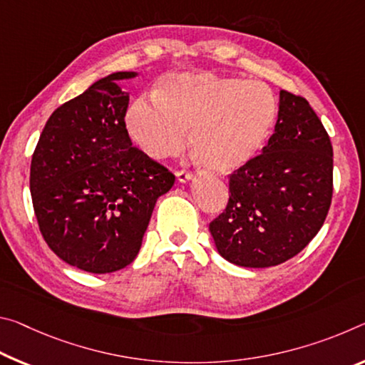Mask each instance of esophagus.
<instances>
[{
  "instance_id": "obj_1",
  "label": "esophagus",
  "mask_w": 365,
  "mask_h": 365,
  "mask_svg": "<svg viewBox=\"0 0 365 365\" xmlns=\"http://www.w3.org/2000/svg\"><path fill=\"white\" fill-rule=\"evenodd\" d=\"M177 180L180 183H188V182L193 180V175L190 172H185V170L177 172Z\"/></svg>"
}]
</instances>
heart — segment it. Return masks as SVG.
I'll use <instances>...</instances> for the list:
<instances>
[{"label":"heart","instance_id":"1","mask_svg":"<svg viewBox=\"0 0 365 365\" xmlns=\"http://www.w3.org/2000/svg\"><path fill=\"white\" fill-rule=\"evenodd\" d=\"M274 92L259 81L207 71L172 73L125 113L128 136L149 159L175 158L187 144L206 170L229 175L263 151L277 121Z\"/></svg>","mask_w":365,"mask_h":365}]
</instances>
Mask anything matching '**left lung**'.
<instances>
[{
  "instance_id": "left-lung-1",
  "label": "left lung",
  "mask_w": 365,
  "mask_h": 365,
  "mask_svg": "<svg viewBox=\"0 0 365 365\" xmlns=\"http://www.w3.org/2000/svg\"><path fill=\"white\" fill-rule=\"evenodd\" d=\"M229 203L210 224L219 255L245 268H269L302 252L331 205L333 148L304 97L279 92L273 136L262 155L229 180Z\"/></svg>"
}]
</instances>
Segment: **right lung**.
Returning a JSON list of instances; mask_svg holds the SVG:
<instances>
[{"instance_id": "1", "label": "right lung", "mask_w": 365, "mask_h": 365, "mask_svg": "<svg viewBox=\"0 0 365 365\" xmlns=\"http://www.w3.org/2000/svg\"><path fill=\"white\" fill-rule=\"evenodd\" d=\"M118 71L58 107L31 164L34 211L45 242L63 262L94 274L133 263L159 196L175 177L133 148L125 128L130 94Z\"/></svg>"}]
</instances>
